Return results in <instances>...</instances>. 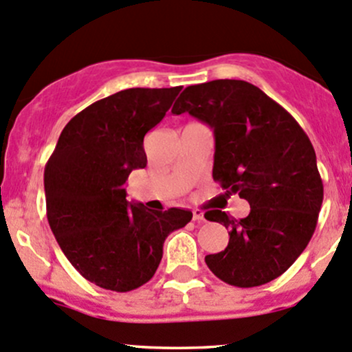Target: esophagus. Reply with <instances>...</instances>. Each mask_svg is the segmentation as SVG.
<instances>
[{
    "label": "esophagus",
    "mask_w": 352,
    "mask_h": 352,
    "mask_svg": "<svg viewBox=\"0 0 352 352\" xmlns=\"http://www.w3.org/2000/svg\"><path fill=\"white\" fill-rule=\"evenodd\" d=\"M192 214H194V220L195 222H206V217H204V212L202 210H192Z\"/></svg>",
    "instance_id": "esophagus-1"
}]
</instances>
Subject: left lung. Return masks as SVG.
Here are the masks:
<instances>
[{
  "instance_id": "obj_1",
  "label": "left lung",
  "mask_w": 352,
  "mask_h": 352,
  "mask_svg": "<svg viewBox=\"0 0 352 352\" xmlns=\"http://www.w3.org/2000/svg\"><path fill=\"white\" fill-rule=\"evenodd\" d=\"M172 113H190L214 130L212 177L250 206L241 220L206 212L230 235L222 252L206 257L208 269L235 287L277 279L307 247L322 206V180L306 132L285 108L242 80L187 87Z\"/></svg>"
}]
</instances>
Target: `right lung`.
Returning a JSON list of instances; mask_svg holds the SVG:
<instances>
[{"mask_svg": "<svg viewBox=\"0 0 352 352\" xmlns=\"http://www.w3.org/2000/svg\"><path fill=\"white\" fill-rule=\"evenodd\" d=\"M182 87L129 88L91 103L61 132L45 167L46 217L58 245L87 280L115 292L148 283L170 232L190 210L126 202L130 172L144 168V137Z\"/></svg>", "mask_w": 352, "mask_h": 352, "instance_id": "obj_1", "label": "right lung"}]
</instances>
